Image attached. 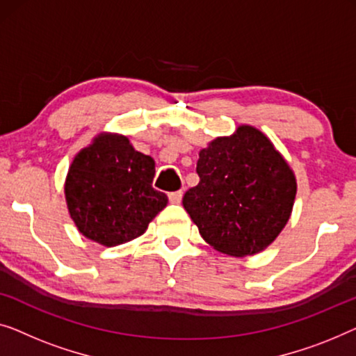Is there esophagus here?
<instances>
[{
    "label": "esophagus",
    "instance_id": "esophagus-1",
    "mask_svg": "<svg viewBox=\"0 0 356 356\" xmlns=\"http://www.w3.org/2000/svg\"><path fill=\"white\" fill-rule=\"evenodd\" d=\"M182 197H184L182 190H179V192H171V193H169V202L180 203V202H182Z\"/></svg>",
    "mask_w": 356,
    "mask_h": 356
}]
</instances>
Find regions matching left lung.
Listing matches in <instances>:
<instances>
[{"instance_id":"1","label":"left lung","mask_w":356,"mask_h":356,"mask_svg":"<svg viewBox=\"0 0 356 356\" xmlns=\"http://www.w3.org/2000/svg\"><path fill=\"white\" fill-rule=\"evenodd\" d=\"M200 182L182 198L185 211L214 250L230 257L263 252L292 213L297 180L261 130L240 126L200 152Z\"/></svg>"}]
</instances>
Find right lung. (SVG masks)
Instances as JSON below:
<instances>
[{
    "mask_svg": "<svg viewBox=\"0 0 356 356\" xmlns=\"http://www.w3.org/2000/svg\"><path fill=\"white\" fill-rule=\"evenodd\" d=\"M154 161L118 134H99L69 168L64 193L79 232L104 247L130 242L166 208L153 188Z\"/></svg>",
    "mask_w": 356,
    "mask_h": 356,
    "instance_id": "right-lung-1",
    "label": "right lung"
}]
</instances>
